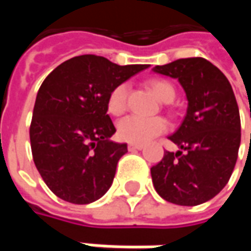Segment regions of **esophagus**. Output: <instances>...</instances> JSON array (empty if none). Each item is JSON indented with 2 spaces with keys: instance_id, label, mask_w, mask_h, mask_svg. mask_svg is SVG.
Returning a JSON list of instances; mask_svg holds the SVG:
<instances>
[{
  "instance_id": "1",
  "label": "esophagus",
  "mask_w": 251,
  "mask_h": 251,
  "mask_svg": "<svg viewBox=\"0 0 251 251\" xmlns=\"http://www.w3.org/2000/svg\"><path fill=\"white\" fill-rule=\"evenodd\" d=\"M144 148L142 144H128V151H140Z\"/></svg>"
}]
</instances>
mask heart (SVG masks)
<instances>
[{
    "label": "heart",
    "mask_w": 251,
    "mask_h": 251,
    "mask_svg": "<svg viewBox=\"0 0 251 251\" xmlns=\"http://www.w3.org/2000/svg\"><path fill=\"white\" fill-rule=\"evenodd\" d=\"M150 86L158 95L162 101L170 103L176 98L175 86L163 79L151 81ZM128 83H119L107 96V111L113 116H120L127 110L128 106ZM168 130V121L163 117H140V116H127L121 119L117 124V134L123 141L131 144H142L151 138L163 134Z\"/></svg>",
    "instance_id": "1"
}]
</instances>
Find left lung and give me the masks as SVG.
Here are the masks:
<instances>
[{
  "mask_svg": "<svg viewBox=\"0 0 251 251\" xmlns=\"http://www.w3.org/2000/svg\"><path fill=\"white\" fill-rule=\"evenodd\" d=\"M153 71L177 78L186 91L187 114L169 137L180 151L169 152L151 168L152 183L163 200L198 205L226 186L240 147V114L227 78L202 57L180 58Z\"/></svg>",
  "mask_w": 251,
  "mask_h": 251,
  "instance_id": "obj_1",
  "label": "left lung"
}]
</instances>
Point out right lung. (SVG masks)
<instances>
[{
    "mask_svg": "<svg viewBox=\"0 0 251 251\" xmlns=\"http://www.w3.org/2000/svg\"><path fill=\"white\" fill-rule=\"evenodd\" d=\"M148 64L117 65L93 54L78 55L47 75L34 101L30 147L47 187L64 201L89 204L110 188L126 144L107 114V96Z\"/></svg>",
    "mask_w": 251,
    "mask_h": 251,
    "instance_id": "1",
    "label": "right lung"
}]
</instances>
